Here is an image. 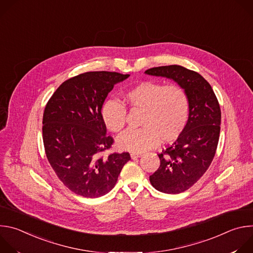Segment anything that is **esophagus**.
<instances>
[{"mask_svg": "<svg viewBox=\"0 0 253 253\" xmlns=\"http://www.w3.org/2000/svg\"><path fill=\"white\" fill-rule=\"evenodd\" d=\"M130 155H131V158H132V159H137V158H139V157L142 156L141 153H135V152H132Z\"/></svg>", "mask_w": 253, "mask_h": 253, "instance_id": "1", "label": "esophagus"}]
</instances>
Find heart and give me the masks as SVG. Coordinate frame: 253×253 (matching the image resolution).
Listing matches in <instances>:
<instances>
[{"mask_svg": "<svg viewBox=\"0 0 253 253\" xmlns=\"http://www.w3.org/2000/svg\"><path fill=\"white\" fill-rule=\"evenodd\" d=\"M133 109H143L137 129H128L117 139L122 150L141 153L158 145L161 138L170 142L184 131L190 104L186 91L178 85L164 86L154 81H144L130 88L124 95ZM107 128L120 132L126 124L127 109L116 100L106 101L101 110Z\"/></svg>", "mask_w": 253, "mask_h": 253, "instance_id": "b5f03b06", "label": "heart"}]
</instances>
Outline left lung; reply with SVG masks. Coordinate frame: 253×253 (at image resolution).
<instances>
[{"label":"left lung","instance_id":"8db88e82","mask_svg":"<svg viewBox=\"0 0 253 253\" xmlns=\"http://www.w3.org/2000/svg\"><path fill=\"white\" fill-rule=\"evenodd\" d=\"M145 73L172 79L189 98V118L184 131L158 154L160 166L149 177L158 191L178 194L196 183L214 158L220 134V106L210 84L197 72L170 65L148 69Z\"/></svg>","mask_w":253,"mask_h":253}]
</instances>
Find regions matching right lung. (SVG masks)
I'll return each mask as SVG.
<instances>
[{
  "label": "right lung",
  "instance_id": "obj_1",
  "mask_svg": "<svg viewBox=\"0 0 253 253\" xmlns=\"http://www.w3.org/2000/svg\"><path fill=\"white\" fill-rule=\"evenodd\" d=\"M129 76L117 72H87L63 82L46 105V156L63 184L78 195L96 198L111 191L131 159L128 152L101 156L114 142L106 135L102 106L114 85Z\"/></svg>",
  "mask_w": 253,
  "mask_h": 253
}]
</instances>
